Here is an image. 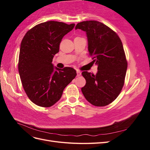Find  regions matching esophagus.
I'll return each instance as SVG.
<instances>
[{
    "label": "esophagus",
    "mask_w": 150,
    "mask_h": 150,
    "mask_svg": "<svg viewBox=\"0 0 150 150\" xmlns=\"http://www.w3.org/2000/svg\"><path fill=\"white\" fill-rule=\"evenodd\" d=\"M81 75V72L79 70H77V76H80Z\"/></svg>",
    "instance_id": "34e87169"
}]
</instances>
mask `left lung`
Listing matches in <instances>:
<instances>
[{"instance_id":"left-lung-1","label":"left lung","mask_w":150,"mask_h":150,"mask_svg":"<svg viewBox=\"0 0 150 150\" xmlns=\"http://www.w3.org/2000/svg\"><path fill=\"white\" fill-rule=\"evenodd\" d=\"M75 29L86 31L89 56L98 66L96 75L82 72L86 83L81 91L93 105L107 106L119 96L125 84L128 62L121 40L114 30L99 21L81 22Z\"/></svg>"}]
</instances>
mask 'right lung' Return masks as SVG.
I'll use <instances>...</instances> for the list:
<instances>
[{"label": "right lung", "instance_id": "obj_1", "mask_svg": "<svg viewBox=\"0 0 150 150\" xmlns=\"http://www.w3.org/2000/svg\"><path fill=\"white\" fill-rule=\"evenodd\" d=\"M74 25L52 21L42 22L29 30L22 40L18 69L25 92L36 105H54L77 75L70 67L54 70L52 63L62 38Z\"/></svg>", "mask_w": 150, "mask_h": 150}]
</instances>
